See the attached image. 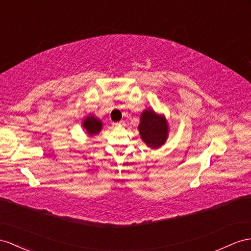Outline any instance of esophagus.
Returning <instances> with one entry per match:
<instances>
[{
  "instance_id": "esophagus-1",
  "label": "esophagus",
  "mask_w": 251,
  "mask_h": 251,
  "mask_svg": "<svg viewBox=\"0 0 251 251\" xmlns=\"http://www.w3.org/2000/svg\"><path fill=\"white\" fill-rule=\"evenodd\" d=\"M112 125H113L114 127H119V126L122 125V122H118V123H113Z\"/></svg>"
}]
</instances>
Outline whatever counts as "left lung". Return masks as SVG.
<instances>
[{
  "instance_id": "8db88e82",
  "label": "left lung",
  "mask_w": 251,
  "mask_h": 251,
  "mask_svg": "<svg viewBox=\"0 0 251 251\" xmlns=\"http://www.w3.org/2000/svg\"><path fill=\"white\" fill-rule=\"evenodd\" d=\"M140 136L151 149H159L169 137V124L164 115L146 109L141 114L138 126Z\"/></svg>"
}]
</instances>
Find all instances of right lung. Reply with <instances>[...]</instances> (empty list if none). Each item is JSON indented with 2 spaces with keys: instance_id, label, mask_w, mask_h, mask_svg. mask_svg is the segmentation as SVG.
<instances>
[{
  "instance_id": "add662e5",
  "label": "right lung",
  "mask_w": 251,
  "mask_h": 251,
  "mask_svg": "<svg viewBox=\"0 0 251 251\" xmlns=\"http://www.w3.org/2000/svg\"><path fill=\"white\" fill-rule=\"evenodd\" d=\"M82 127L85 128L88 134L94 136V134H98L101 130L102 123L100 120L95 118L94 115H89V117L82 121Z\"/></svg>"
}]
</instances>
